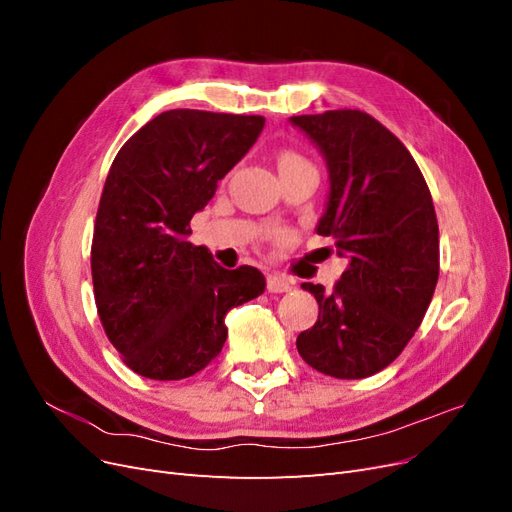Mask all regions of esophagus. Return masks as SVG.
Returning a JSON list of instances; mask_svg holds the SVG:
<instances>
[{"label":"esophagus","instance_id":"1","mask_svg":"<svg viewBox=\"0 0 512 512\" xmlns=\"http://www.w3.org/2000/svg\"><path fill=\"white\" fill-rule=\"evenodd\" d=\"M292 288V282L280 275H267V290L269 292H288Z\"/></svg>","mask_w":512,"mask_h":512}]
</instances>
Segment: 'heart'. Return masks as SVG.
<instances>
[{
	"label": "heart",
	"instance_id": "obj_1",
	"mask_svg": "<svg viewBox=\"0 0 512 512\" xmlns=\"http://www.w3.org/2000/svg\"><path fill=\"white\" fill-rule=\"evenodd\" d=\"M277 166H280L282 175L290 173V170H299V168H314V164L309 162L305 156H301V153H297V151H290V149L280 153V158H277Z\"/></svg>",
	"mask_w": 512,
	"mask_h": 512
}]
</instances>
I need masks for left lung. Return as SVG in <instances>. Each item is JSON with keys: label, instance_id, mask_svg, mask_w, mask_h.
<instances>
[{"label": "left lung", "instance_id": "left-lung-1", "mask_svg": "<svg viewBox=\"0 0 512 512\" xmlns=\"http://www.w3.org/2000/svg\"><path fill=\"white\" fill-rule=\"evenodd\" d=\"M329 164L331 196L318 235L348 267L331 292L303 284L318 320L297 337L307 365L342 380L374 376L408 346L440 275L431 192L406 145L359 108L292 117Z\"/></svg>", "mask_w": 512, "mask_h": 512}]
</instances>
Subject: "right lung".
<instances>
[{
    "instance_id": "add662e5",
    "label": "right lung",
    "mask_w": 512,
    "mask_h": 512,
    "mask_svg": "<svg viewBox=\"0 0 512 512\" xmlns=\"http://www.w3.org/2000/svg\"><path fill=\"white\" fill-rule=\"evenodd\" d=\"M265 126L260 115L175 108L119 149L91 241L98 316L121 361L151 380L205 369L226 342V314L265 292L254 267L224 269L190 243V220Z\"/></svg>"
}]
</instances>
